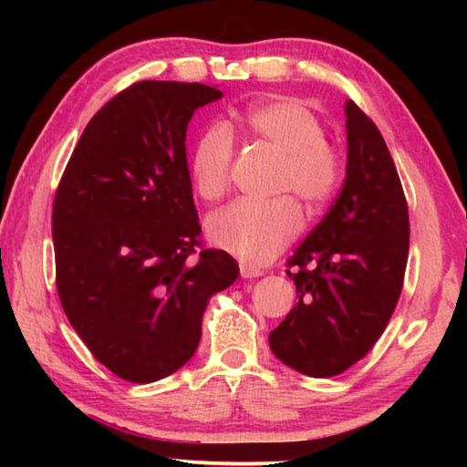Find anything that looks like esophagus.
<instances>
[{
    "label": "esophagus",
    "mask_w": 467,
    "mask_h": 467,
    "mask_svg": "<svg viewBox=\"0 0 467 467\" xmlns=\"http://www.w3.org/2000/svg\"><path fill=\"white\" fill-rule=\"evenodd\" d=\"M241 275H243V278H247V280L259 278V275H264V270H262V267H255V265L243 262L241 264Z\"/></svg>",
    "instance_id": "esophagus-1"
}]
</instances>
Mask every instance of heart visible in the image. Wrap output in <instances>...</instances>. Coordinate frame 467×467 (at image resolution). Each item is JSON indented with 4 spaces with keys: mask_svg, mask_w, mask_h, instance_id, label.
<instances>
[{
    "mask_svg": "<svg viewBox=\"0 0 467 467\" xmlns=\"http://www.w3.org/2000/svg\"><path fill=\"white\" fill-rule=\"evenodd\" d=\"M247 136L282 156L272 193L296 195L313 212L334 197L342 181V156L326 140V130L311 109L292 99L253 107L243 119ZM233 133L210 125L193 148L192 183L205 202L223 197L231 185ZM300 231L298 205L290 197L274 202H234L208 220V234L218 247L244 264L264 265Z\"/></svg>",
    "mask_w": 467,
    "mask_h": 467,
    "instance_id": "1",
    "label": "heart"
}]
</instances>
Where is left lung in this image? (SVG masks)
<instances>
[{"instance_id": "1", "label": "left lung", "mask_w": 467, "mask_h": 467, "mask_svg": "<svg viewBox=\"0 0 467 467\" xmlns=\"http://www.w3.org/2000/svg\"><path fill=\"white\" fill-rule=\"evenodd\" d=\"M348 164L334 205L288 259L298 303L270 334L275 358L298 373H344L389 323L404 286L408 202L377 125L346 102Z\"/></svg>"}]
</instances>
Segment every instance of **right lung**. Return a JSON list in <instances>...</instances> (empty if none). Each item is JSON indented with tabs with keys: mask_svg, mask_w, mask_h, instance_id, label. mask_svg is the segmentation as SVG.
<instances>
[{
	"mask_svg": "<svg viewBox=\"0 0 467 467\" xmlns=\"http://www.w3.org/2000/svg\"><path fill=\"white\" fill-rule=\"evenodd\" d=\"M223 92L197 82L131 84L86 125L53 202L57 295L100 365L152 383L193 357L212 295L239 264L200 249L185 136Z\"/></svg>",
	"mask_w": 467,
	"mask_h": 467,
	"instance_id": "right-lung-1",
	"label": "right lung"
}]
</instances>
